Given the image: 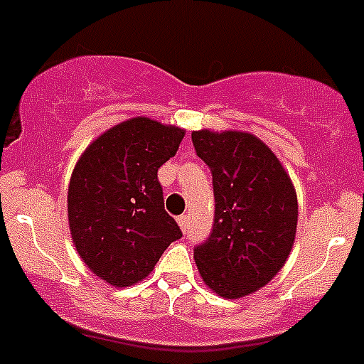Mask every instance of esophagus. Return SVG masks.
I'll return each mask as SVG.
<instances>
[{"mask_svg": "<svg viewBox=\"0 0 364 364\" xmlns=\"http://www.w3.org/2000/svg\"><path fill=\"white\" fill-rule=\"evenodd\" d=\"M176 222H178V225H180V229H182V231H188L189 229V215H182V216H178V218H176Z\"/></svg>", "mask_w": 364, "mask_h": 364, "instance_id": "34e87169", "label": "esophagus"}]
</instances>
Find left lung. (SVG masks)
I'll use <instances>...</instances> for the list:
<instances>
[{"instance_id":"1","label":"left lung","mask_w":364,"mask_h":364,"mask_svg":"<svg viewBox=\"0 0 364 364\" xmlns=\"http://www.w3.org/2000/svg\"><path fill=\"white\" fill-rule=\"evenodd\" d=\"M209 166L215 223L195 247L200 276L222 298L238 299L267 285L285 265L298 225V198L278 156L245 132L191 133Z\"/></svg>"}]
</instances>
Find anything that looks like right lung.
<instances>
[{"label":"right lung","instance_id":"right-lung-1","mask_svg":"<svg viewBox=\"0 0 364 364\" xmlns=\"http://www.w3.org/2000/svg\"><path fill=\"white\" fill-rule=\"evenodd\" d=\"M184 129L135 117L97 136L73 168L68 223L93 274L113 287L144 279L182 231L166 213L156 173L175 156Z\"/></svg>","mask_w":364,"mask_h":364}]
</instances>
